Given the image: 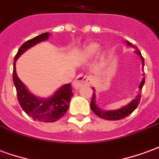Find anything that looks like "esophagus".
Masks as SVG:
<instances>
[{
    "mask_svg": "<svg viewBox=\"0 0 159 159\" xmlns=\"http://www.w3.org/2000/svg\"><path fill=\"white\" fill-rule=\"evenodd\" d=\"M90 83H91V76L81 74L76 76L75 81L73 82V87L76 89H78L83 86H89Z\"/></svg>",
    "mask_w": 159,
    "mask_h": 159,
    "instance_id": "obj_1",
    "label": "esophagus"
}]
</instances>
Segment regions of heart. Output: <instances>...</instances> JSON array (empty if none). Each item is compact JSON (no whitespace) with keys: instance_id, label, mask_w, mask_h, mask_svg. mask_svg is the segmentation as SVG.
I'll use <instances>...</instances> for the list:
<instances>
[{"instance_id":"b5f03b06","label":"heart","mask_w":159,"mask_h":159,"mask_svg":"<svg viewBox=\"0 0 159 159\" xmlns=\"http://www.w3.org/2000/svg\"><path fill=\"white\" fill-rule=\"evenodd\" d=\"M99 50V45L96 43H92L86 48L85 49V54L87 56H92Z\"/></svg>"}]
</instances>
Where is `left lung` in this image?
Instances as JSON below:
<instances>
[{"instance_id": "obj_1", "label": "left lung", "mask_w": 159, "mask_h": 159, "mask_svg": "<svg viewBox=\"0 0 159 159\" xmlns=\"http://www.w3.org/2000/svg\"><path fill=\"white\" fill-rule=\"evenodd\" d=\"M127 45L131 46V47H134L130 44L129 42H127ZM135 49V52L137 54H139L141 58V62H142V67H144V59L143 57L141 56V53H140V50L137 48H134ZM144 83H145V75H144V77L142 78V81L140 84V89H141L142 87H143ZM93 96H92V100H91V104H90V107H91V110L93 111V113L96 114L98 117H101L103 119L107 120H120L123 119L124 117H128L129 115L133 112L136 109V107H138V105L140 103V94H138L134 99L129 104H128L125 107H123L122 108H120L118 110H114V111H105L101 110L100 108L96 106V102H95V93H94V89H93Z\"/></svg>"}]
</instances>
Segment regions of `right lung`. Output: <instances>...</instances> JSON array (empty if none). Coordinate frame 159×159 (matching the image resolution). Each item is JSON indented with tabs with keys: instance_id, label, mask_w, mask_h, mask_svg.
<instances>
[{
	"instance_id": "add662e5",
	"label": "right lung",
	"mask_w": 159,
	"mask_h": 159,
	"mask_svg": "<svg viewBox=\"0 0 159 159\" xmlns=\"http://www.w3.org/2000/svg\"><path fill=\"white\" fill-rule=\"evenodd\" d=\"M49 36V33H43L42 35H39L25 42L19 48L14 58L12 75V80L15 85L18 100L20 107H22L25 112L28 116L32 117L33 119L44 123L55 122L66 113L69 108L71 97L73 96L70 83L63 85L59 89L56 91L53 95L48 99H41L34 96L26 89L25 84L19 78V76H17L16 60L27 49L39 42L48 39Z\"/></svg>"
}]
</instances>
